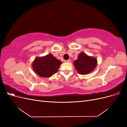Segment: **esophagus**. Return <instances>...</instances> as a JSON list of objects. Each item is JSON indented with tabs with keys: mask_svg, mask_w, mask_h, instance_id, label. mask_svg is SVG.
<instances>
[{
	"mask_svg": "<svg viewBox=\"0 0 127 127\" xmlns=\"http://www.w3.org/2000/svg\"><path fill=\"white\" fill-rule=\"evenodd\" d=\"M66 61H67V63H70V62H71V60H70V59H68V60H67Z\"/></svg>",
	"mask_w": 127,
	"mask_h": 127,
	"instance_id": "1",
	"label": "esophagus"
}]
</instances>
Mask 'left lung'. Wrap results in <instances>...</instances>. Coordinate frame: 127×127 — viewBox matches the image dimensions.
Listing matches in <instances>:
<instances>
[{
  "label": "left lung",
  "mask_w": 127,
  "mask_h": 127,
  "mask_svg": "<svg viewBox=\"0 0 127 127\" xmlns=\"http://www.w3.org/2000/svg\"><path fill=\"white\" fill-rule=\"evenodd\" d=\"M73 64L79 74L86 75L94 70L97 66V61L95 57L81 52L79 54L78 59L74 61Z\"/></svg>",
  "instance_id": "left-lung-1"
}]
</instances>
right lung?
I'll list each match as a JSON object with an SVG mask.
<instances>
[{
    "label": "right lung",
    "mask_w": 127,
    "mask_h": 127,
    "mask_svg": "<svg viewBox=\"0 0 127 127\" xmlns=\"http://www.w3.org/2000/svg\"><path fill=\"white\" fill-rule=\"evenodd\" d=\"M62 62L51 53L39 57L33 61L32 67L36 75L41 77L49 78L57 72Z\"/></svg>",
    "instance_id": "obj_1"
}]
</instances>
